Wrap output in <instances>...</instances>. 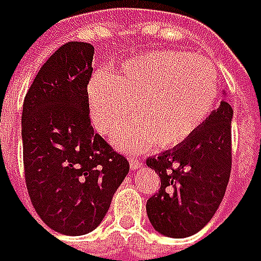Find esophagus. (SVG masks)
I'll use <instances>...</instances> for the list:
<instances>
[{"instance_id":"esophagus-1","label":"esophagus","mask_w":261,"mask_h":261,"mask_svg":"<svg viewBox=\"0 0 261 261\" xmlns=\"http://www.w3.org/2000/svg\"><path fill=\"white\" fill-rule=\"evenodd\" d=\"M128 162H130L131 171H137V169H140V168L143 166V163H142L139 159H136V157H130V159H128Z\"/></svg>"}]
</instances>
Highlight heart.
Listing matches in <instances>:
<instances>
[{
	"instance_id": "b5f03b06",
	"label": "heart",
	"mask_w": 261,
	"mask_h": 261,
	"mask_svg": "<svg viewBox=\"0 0 261 261\" xmlns=\"http://www.w3.org/2000/svg\"><path fill=\"white\" fill-rule=\"evenodd\" d=\"M95 128L109 136L128 118L136 119L113 137L121 151H145L155 142L175 146L210 115L218 95V74L204 57L163 49L125 62L118 72H98L87 87Z\"/></svg>"
}]
</instances>
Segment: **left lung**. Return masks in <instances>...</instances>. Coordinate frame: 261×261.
Instances as JSON below:
<instances>
[{"instance_id":"8db88e82","label":"left lung","mask_w":261,"mask_h":261,"mask_svg":"<svg viewBox=\"0 0 261 261\" xmlns=\"http://www.w3.org/2000/svg\"><path fill=\"white\" fill-rule=\"evenodd\" d=\"M231 121L224 99L189 139L146 160L162 181L146 202L148 219L162 236H193L219 208L231 172Z\"/></svg>"}]
</instances>
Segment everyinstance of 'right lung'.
Masks as SVG:
<instances>
[{
	"mask_svg": "<svg viewBox=\"0 0 261 261\" xmlns=\"http://www.w3.org/2000/svg\"><path fill=\"white\" fill-rule=\"evenodd\" d=\"M95 48L68 42L40 68L22 107L24 171L31 204L54 231L81 236L104 219L127 177V159L93 131L87 84Z\"/></svg>",
	"mask_w": 261,
	"mask_h": 261,
	"instance_id": "add662e5",
	"label": "right lung"
}]
</instances>
